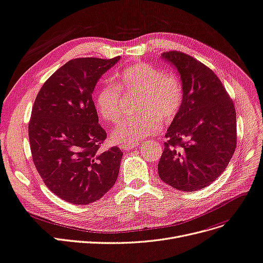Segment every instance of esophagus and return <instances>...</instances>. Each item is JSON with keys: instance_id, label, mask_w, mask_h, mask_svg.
Here are the masks:
<instances>
[{"instance_id": "34e87169", "label": "esophagus", "mask_w": 263, "mask_h": 263, "mask_svg": "<svg viewBox=\"0 0 263 263\" xmlns=\"http://www.w3.org/2000/svg\"><path fill=\"white\" fill-rule=\"evenodd\" d=\"M136 146H139V144H134V145H129V144H121L120 148L122 151H132L133 148H135Z\"/></svg>"}]
</instances>
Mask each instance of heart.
<instances>
[{
	"label": "heart",
	"instance_id": "heart-1",
	"mask_svg": "<svg viewBox=\"0 0 263 263\" xmlns=\"http://www.w3.org/2000/svg\"><path fill=\"white\" fill-rule=\"evenodd\" d=\"M116 85L106 83L97 91L96 109L102 119L116 122L122 112L121 90L140 93V114L121 120L112 130L116 143L134 145L161 130V121L172 120L181 106L182 88L177 76L164 74L156 66L138 62L116 75Z\"/></svg>",
	"mask_w": 263,
	"mask_h": 263
}]
</instances>
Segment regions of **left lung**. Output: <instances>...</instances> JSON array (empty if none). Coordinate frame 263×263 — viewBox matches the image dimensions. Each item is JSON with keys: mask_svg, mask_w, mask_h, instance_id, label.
<instances>
[{"mask_svg": "<svg viewBox=\"0 0 263 263\" xmlns=\"http://www.w3.org/2000/svg\"><path fill=\"white\" fill-rule=\"evenodd\" d=\"M180 75L181 106L167 129L158 163L161 180L180 191L210 186L229 164L236 147V114L220 79L180 51L162 53Z\"/></svg>", "mask_w": 263, "mask_h": 263, "instance_id": "1", "label": "left lung"}]
</instances>
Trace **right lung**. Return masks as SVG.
<instances>
[{
    "instance_id": "obj_1",
    "label": "right lung",
    "mask_w": 263,
    "mask_h": 263,
    "mask_svg": "<svg viewBox=\"0 0 263 263\" xmlns=\"http://www.w3.org/2000/svg\"><path fill=\"white\" fill-rule=\"evenodd\" d=\"M120 60L77 58L43 85L29 122L32 159L45 185L77 205L98 201L115 184L122 152H100L106 132L99 124L92 92L101 76Z\"/></svg>"
}]
</instances>
